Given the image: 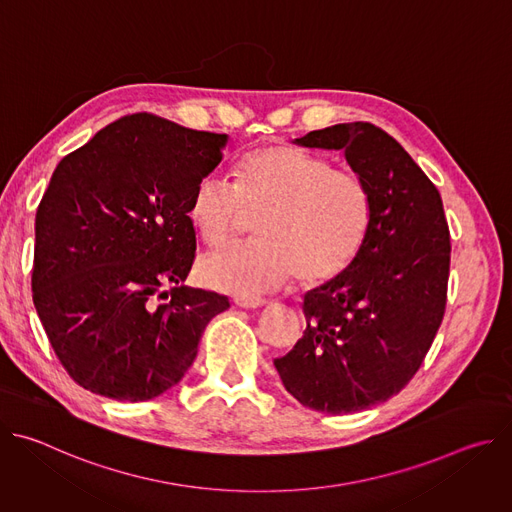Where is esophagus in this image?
<instances>
[{
	"instance_id": "34e87169",
	"label": "esophagus",
	"mask_w": 512,
	"mask_h": 512,
	"mask_svg": "<svg viewBox=\"0 0 512 512\" xmlns=\"http://www.w3.org/2000/svg\"><path fill=\"white\" fill-rule=\"evenodd\" d=\"M235 304L239 308H259L265 304V300L257 296H235Z\"/></svg>"
}]
</instances>
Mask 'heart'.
<instances>
[{
	"label": "heart",
	"mask_w": 512,
	"mask_h": 512,
	"mask_svg": "<svg viewBox=\"0 0 512 512\" xmlns=\"http://www.w3.org/2000/svg\"><path fill=\"white\" fill-rule=\"evenodd\" d=\"M249 216H257L259 241L204 257V283L261 291L291 275L306 285L338 277L371 233L373 196L356 172L291 145H265L241 158L235 184L202 176L188 204L192 227L210 247L229 243Z\"/></svg>",
	"instance_id": "1"
}]
</instances>
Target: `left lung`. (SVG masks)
<instances>
[{"instance_id": "8db88e82", "label": "left lung", "mask_w": 512, "mask_h": 512, "mask_svg": "<svg viewBox=\"0 0 512 512\" xmlns=\"http://www.w3.org/2000/svg\"><path fill=\"white\" fill-rule=\"evenodd\" d=\"M296 141L344 150L373 196L360 253L306 294L304 336L273 360L302 405L342 415L387 401L419 371L446 312L450 229L440 192L381 127L338 123Z\"/></svg>"}]
</instances>
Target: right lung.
I'll return each mask as SVG.
<instances>
[{"label":"right lung","instance_id":"right-lung-1","mask_svg":"<svg viewBox=\"0 0 512 512\" xmlns=\"http://www.w3.org/2000/svg\"><path fill=\"white\" fill-rule=\"evenodd\" d=\"M225 143V133L133 113L56 166L36 212L32 298L81 387L131 403L162 395L190 369L206 324L231 306L180 285L196 255L190 196Z\"/></svg>","mask_w":512,"mask_h":512}]
</instances>
